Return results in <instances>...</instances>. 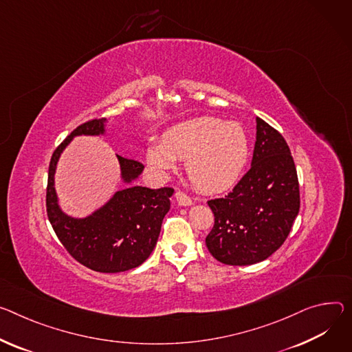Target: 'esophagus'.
Instances as JSON below:
<instances>
[{"mask_svg": "<svg viewBox=\"0 0 352 352\" xmlns=\"http://www.w3.org/2000/svg\"><path fill=\"white\" fill-rule=\"evenodd\" d=\"M175 199H177V204L179 206H190V205H192V199H190L186 194L181 192V190H177V192H175Z\"/></svg>", "mask_w": 352, "mask_h": 352, "instance_id": "34e87169", "label": "esophagus"}]
</instances>
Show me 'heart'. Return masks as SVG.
Segmentation results:
<instances>
[{"mask_svg":"<svg viewBox=\"0 0 352 352\" xmlns=\"http://www.w3.org/2000/svg\"><path fill=\"white\" fill-rule=\"evenodd\" d=\"M250 155V142L237 122L201 116L174 127L160 146L147 148V163L164 173L175 160H186V175L204 192H219L230 188L241 175Z\"/></svg>","mask_w":352,"mask_h":352,"instance_id":"b5f03b06","label":"heart"}]
</instances>
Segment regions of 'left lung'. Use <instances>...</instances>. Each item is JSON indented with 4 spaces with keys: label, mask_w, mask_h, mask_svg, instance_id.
<instances>
[{
    "label": "left lung",
    "mask_w": 352,
    "mask_h": 352,
    "mask_svg": "<svg viewBox=\"0 0 352 352\" xmlns=\"http://www.w3.org/2000/svg\"><path fill=\"white\" fill-rule=\"evenodd\" d=\"M208 205L214 225L206 247L217 261L251 265L283 244L299 213V182L289 147L265 120L257 118L251 168L229 195Z\"/></svg>",
    "instance_id": "left-lung-1"
}]
</instances>
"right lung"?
<instances>
[{"label":"right lung","mask_w":352,"mask_h":352,"mask_svg":"<svg viewBox=\"0 0 352 352\" xmlns=\"http://www.w3.org/2000/svg\"><path fill=\"white\" fill-rule=\"evenodd\" d=\"M108 120L92 119L74 129L53 153L46 189V209L50 225L72 257L87 268L115 274L142 265L154 250L162 223L170 210L173 188L150 189L132 185L144 166L118 155L120 178L126 186L87 217H73L61 210L54 188L58 158L76 136L105 135Z\"/></svg>","instance_id":"right-lung-1"}]
</instances>
